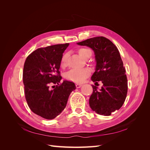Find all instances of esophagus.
<instances>
[{
  "instance_id": "obj_1",
  "label": "esophagus",
  "mask_w": 150,
  "mask_h": 150,
  "mask_svg": "<svg viewBox=\"0 0 150 150\" xmlns=\"http://www.w3.org/2000/svg\"><path fill=\"white\" fill-rule=\"evenodd\" d=\"M76 88H81V86H82V84H81L76 83Z\"/></svg>"
}]
</instances>
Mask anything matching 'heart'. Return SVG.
I'll return each mask as SVG.
<instances>
[{"instance_id":"b5f03b06","label":"heart","mask_w":150,"mask_h":150,"mask_svg":"<svg viewBox=\"0 0 150 150\" xmlns=\"http://www.w3.org/2000/svg\"><path fill=\"white\" fill-rule=\"evenodd\" d=\"M79 55L83 58L87 57L89 54L91 53V51L86 48H80L78 50ZM68 57L67 53L62 56L61 60V66H65ZM89 74V71L87 69H72L68 71L66 74V78L68 80L74 81L76 83H81Z\"/></svg>"}]
</instances>
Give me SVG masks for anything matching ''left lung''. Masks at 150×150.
<instances>
[{"instance_id":"8db88e82","label":"left lung","mask_w":150,"mask_h":150,"mask_svg":"<svg viewBox=\"0 0 150 150\" xmlns=\"http://www.w3.org/2000/svg\"><path fill=\"white\" fill-rule=\"evenodd\" d=\"M93 49L96 64L91 76L93 82L101 81V89L92 85L93 92L89 98V106L96 113L110 116L123 104L128 91V81L120 52L111 40L96 37L77 42Z\"/></svg>"}]
</instances>
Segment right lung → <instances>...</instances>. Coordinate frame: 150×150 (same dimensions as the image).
I'll return each mask as SVG.
<instances>
[{
	"label": "right lung",
	"mask_w": 150,
	"mask_h": 150,
	"mask_svg": "<svg viewBox=\"0 0 150 150\" xmlns=\"http://www.w3.org/2000/svg\"><path fill=\"white\" fill-rule=\"evenodd\" d=\"M69 44L39 48L27 57L23 69L25 96L30 110L46 120H52L64 110L74 83L63 81L59 68L62 54ZM56 83L51 90L49 85Z\"/></svg>",
	"instance_id": "obj_1"
}]
</instances>
